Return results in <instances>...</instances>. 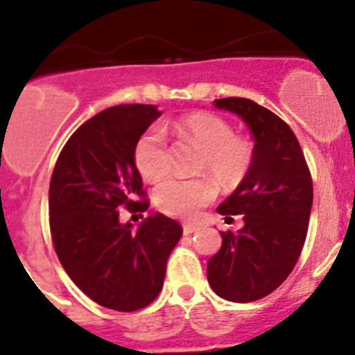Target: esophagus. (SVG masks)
<instances>
[{"mask_svg": "<svg viewBox=\"0 0 355 355\" xmlns=\"http://www.w3.org/2000/svg\"><path fill=\"white\" fill-rule=\"evenodd\" d=\"M199 230L198 225H192V223H184V235H192Z\"/></svg>", "mask_w": 355, "mask_h": 355, "instance_id": "esophagus-1", "label": "esophagus"}]
</instances>
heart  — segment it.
Here are the masks:
<instances>
[{"label": "heart", "instance_id": "obj_1", "mask_svg": "<svg viewBox=\"0 0 355 355\" xmlns=\"http://www.w3.org/2000/svg\"><path fill=\"white\" fill-rule=\"evenodd\" d=\"M175 132L182 141L198 146L202 151L199 168L223 187H237L249 173L254 161L252 142L242 135H235L225 118L198 111L180 118L175 123ZM134 161L139 173L148 182H157L168 173L170 155L161 127L153 125L137 139ZM214 196L216 187L207 178L173 177L157 185L155 204L157 209L170 216L194 218Z\"/></svg>", "mask_w": 355, "mask_h": 355}]
</instances>
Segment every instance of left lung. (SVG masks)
Here are the masks:
<instances>
[{"label":"left lung","instance_id":"8db88e82","mask_svg":"<svg viewBox=\"0 0 355 355\" xmlns=\"http://www.w3.org/2000/svg\"><path fill=\"white\" fill-rule=\"evenodd\" d=\"M214 108L241 118L254 141L249 173L216 211L225 220L242 214L244 227L221 232L220 250L207 261L216 295L252 302L280 287L295 266L307 235L313 180L292 128L264 106L225 98Z\"/></svg>","mask_w":355,"mask_h":355}]
</instances>
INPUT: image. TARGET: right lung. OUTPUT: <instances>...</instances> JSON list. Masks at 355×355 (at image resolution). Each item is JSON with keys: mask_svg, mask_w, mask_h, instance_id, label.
Here are the masks:
<instances>
[{"mask_svg": "<svg viewBox=\"0 0 355 355\" xmlns=\"http://www.w3.org/2000/svg\"><path fill=\"white\" fill-rule=\"evenodd\" d=\"M159 116L155 105L103 110L71 134L49 184V227L63 270L94 302L121 313L156 299L182 237L180 225L161 213L137 228L120 221L121 207H149L135 200L144 191L134 148Z\"/></svg>", "mask_w": 355, "mask_h": 355, "instance_id": "right-lung-1", "label": "right lung"}]
</instances>
